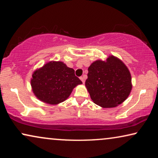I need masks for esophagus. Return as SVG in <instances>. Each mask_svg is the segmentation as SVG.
I'll return each mask as SVG.
<instances>
[{
	"mask_svg": "<svg viewBox=\"0 0 158 158\" xmlns=\"http://www.w3.org/2000/svg\"><path fill=\"white\" fill-rule=\"evenodd\" d=\"M80 79L81 80V81H82L83 84H84V83H85V79H84V76H83V77H80Z\"/></svg>",
	"mask_w": 158,
	"mask_h": 158,
	"instance_id": "esophagus-1",
	"label": "esophagus"
}]
</instances>
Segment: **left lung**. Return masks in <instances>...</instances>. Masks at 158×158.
I'll list each match as a JSON object with an SVG mask.
<instances>
[{
	"mask_svg": "<svg viewBox=\"0 0 158 158\" xmlns=\"http://www.w3.org/2000/svg\"><path fill=\"white\" fill-rule=\"evenodd\" d=\"M85 87L93 102L113 108L123 102L132 88V77L125 63L113 55L97 60L89 66Z\"/></svg>",
	"mask_w": 158,
	"mask_h": 158,
	"instance_id": "8db88e82",
	"label": "left lung"
}]
</instances>
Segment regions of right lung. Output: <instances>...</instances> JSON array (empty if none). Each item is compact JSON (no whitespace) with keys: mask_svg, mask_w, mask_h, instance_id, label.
<instances>
[{"mask_svg":"<svg viewBox=\"0 0 158 158\" xmlns=\"http://www.w3.org/2000/svg\"><path fill=\"white\" fill-rule=\"evenodd\" d=\"M82 82L73 68L61 61H50L32 74L31 85L35 97L44 103L55 105L69 98L74 88Z\"/></svg>","mask_w":158,"mask_h":158,"instance_id":"add662e5","label":"right lung"}]
</instances>
